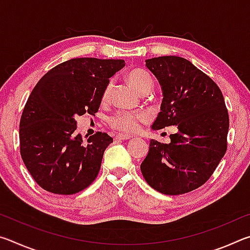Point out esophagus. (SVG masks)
<instances>
[{
    "mask_svg": "<svg viewBox=\"0 0 250 250\" xmlns=\"http://www.w3.org/2000/svg\"><path fill=\"white\" fill-rule=\"evenodd\" d=\"M131 138H132V135L125 134V133H118L116 135V140H129Z\"/></svg>",
    "mask_w": 250,
    "mask_h": 250,
    "instance_id": "obj_1",
    "label": "esophagus"
}]
</instances>
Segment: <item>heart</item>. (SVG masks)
<instances>
[{
  "label": "heart",
  "mask_w": 250,
  "mask_h": 250,
  "mask_svg": "<svg viewBox=\"0 0 250 250\" xmlns=\"http://www.w3.org/2000/svg\"><path fill=\"white\" fill-rule=\"evenodd\" d=\"M128 79L130 83L137 89L139 92L145 91L152 87V78L151 76L146 73V70L142 69H133L128 74ZM112 83H109L105 86L103 101L108 100L111 91ZM143 120V115L139 112H118L117 115L110 118V125L113 129L124 131V132H134L140 126V122Z\"/></svg>",
  "instance_id": "heart-1"
}]
</instances>
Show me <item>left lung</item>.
I'll return each instance as SVG.
<instances>
[{
	"mask_svg": "<svg viewBox=\"0 0 250 250\" xmlns=\"http://www.w3.org/2000/svg\"><path fill=\"white\" fill-rule=\"evenodd\" d=\"M162 89L152 129L176 125L164 145L150 141L141 172L151 188L180 195L200 188L213 174L227 149L229 118L218 86L188 59L161 56L146 61Z\"/></svg>",
	"mask_w": 250,
	"mask_h": 250,
	"instance_id": "8db88e82",
	"label": "left lung"
}]
</instances>
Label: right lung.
<instances>
[{
  "mask_svg": "<svg viewBox=\"0 0 250 250\" xmlns=\"http://www.w3.org/2000/svg\"><path fill=\"white\" fill-rule=\"evenodd\" d=\"M124 59L74 58L54 67L29 95L20 122V150L33 179L45 191L70 195L97 177L113 140L97 132L83 141L76 116L95 115L104 90Z\"/></svg>",
  "mask_w": 250,
  "mask_h": 250,
  "instance_id": "right-lung-1",
  "label": "right lung"
}]
</instances>
